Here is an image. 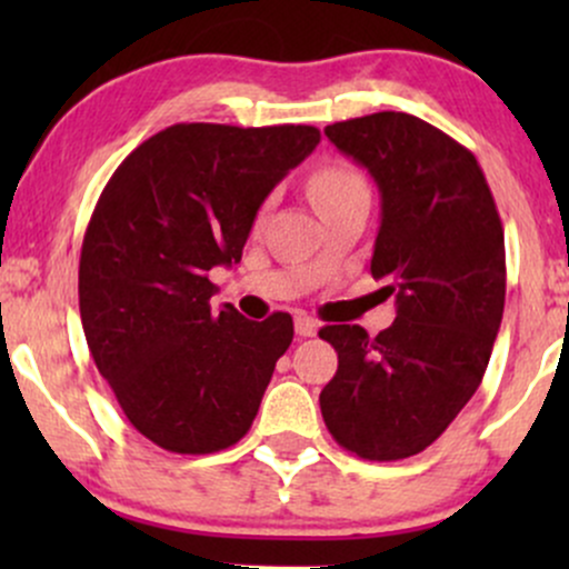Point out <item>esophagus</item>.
Returning a JSON list of instances; mask_svg holds the SVG:
<instances>
[{
    "label": "esophagus",
    "instance_id": "esophagus-1",
    "mask_svg": "<svg viewBox=\"0 0 569 569\" xmlns=\"http://www.w3.org/2000/svg\"><path fill=\"white\" fill-rule=\"evenodd\" d=\"M297 335L299 337H316L318 335V321L310 316H299L297 318Z\"/></svg>",
    "mask_w": 569,
    "mask_h": 569
}]
</instances>
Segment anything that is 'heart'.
Returning a JSON list of instances; mask_svg holds the SVG:
<instances>
[{
	"label": "heart",
	"mask_w": 569,
	"mask_h": 569,
	"mask_svg": "<svg viewBox=\"0 0 569 569\" xmlns=\"http://www.w3.org/2000/svg\"><path fill=\"white\" fill-rule=\"evenodd\" d=\"M307 192H310V200L318 208V213L335 211V208L348 206V202L369 198L367 179L345 160L321 162L307 179Z\"/></svg>",
	"instance_id": "1"
}]
</instances>
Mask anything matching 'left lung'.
I'll use <instances>...</instances> for the list:
<instances>
[{"instance_id": "8db88e82", "label": "left lung", "mask_w": 569, "mask_h": 569, "mask_svg": "<svg viewBox=\"0 0 569 569\" xmlns=\"http://www.w3.org/2000/svg\"><path fill=\"white\" fill-rule=\"evenodd\" d=\"M323 133L380 187L371 276L398 305L377 337L318 331L339 358L323 422L363 460H403L439 439L487 371L506 305L500 213L471 149L420 117L377 112Z\"/></svg>"}]
</instances>
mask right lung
Segmentation results:
<instances>
[{
    "label": "right lung",
    "mask_w": 569,
    "mask_h": 569,
    "mask_svg": "<svg viewBox=\"0 0 569 569\" xmlns=\"http://www.w3.org/2000/svg\"><path fill=\"white\" fill-rule=\"evenodd\" d=\"M318 141L312 126L179 122L139 143L96 202L80 253L84 339L130 426L168 452L243 439L289 350V312H213L208 272L240 262L259 206Z\"/></svg>",
    "instance_id": "right-lung-1"
}]
</instances>
